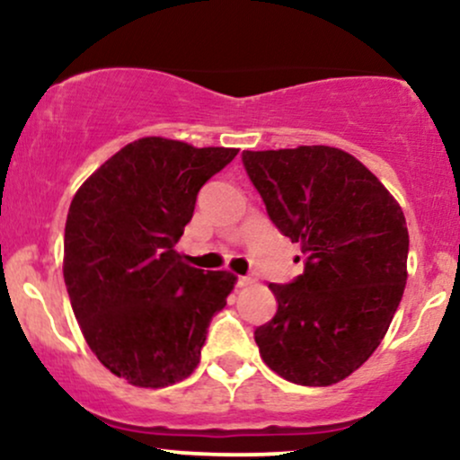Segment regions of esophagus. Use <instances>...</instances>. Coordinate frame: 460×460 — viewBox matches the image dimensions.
I'll return each mask as SVG.
<instances>
[{
    "instance_id": "34e87169",
    "label": "esophagus",
    "mask_w": 460,
    "mask_h": 460,
    "mask_svg": "<svg viewBox=\"0 0 460 460\" xmlns=\"http://www.w3.org/2000/svg\"><path fill=\"white\" fill-rule=\"evenodd\" d=\"M251 283H255V279H252V277H237L235 279L237 288H246V285H251Z\"/></svg>"
}]
</instances>
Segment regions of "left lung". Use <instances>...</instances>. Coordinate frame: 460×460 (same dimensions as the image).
Wrapping results in <instances>:
<instances>
[{"label": "left lung", "mask_w": 460, "mask_h": 460, "mask_svg": "<svg viewBox=\"0 0 460 460\" xmlns=\"http://www.w3.org/2000/svg\"><path fill=\"white\" fill-rule=\"evenodd\" d=\"M242 164L274 226L305 252L303 274L268 285L279 307L255 329L263 363L307 387L344 381L376 350L402 300V209L335 146L244 151Z\"/></svg>", "instance_id": "1"}]
</instances>
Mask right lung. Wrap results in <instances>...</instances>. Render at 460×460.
Wrapping results in <instances>:
<instances>
[{
	"label": "right lung",
	"mask_w": 460,
	"mask_h": 460,
	"mask_svg": "<svg viewBox=\"0 0 460 460\" xmlns=\"http://www.w3.org/2000/svg\"><path fill=\"white\" fill-rule=\"evenodd\" d=\"M237 149L140 138L93 172L71 200L65 283L91 350L136 387H166L199 366L209 322L235 277L179 261L197 194Z\"/></svg>",
	"instance_id": "1"
}]
</instances>
